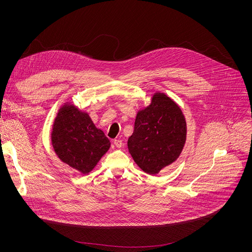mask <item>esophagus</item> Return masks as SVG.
I'll list each match as a JSON object with an SVG mask.
<instances>
[{"label":"esophagus","mask_w":252,"mask_h":252,"mask_svg":"<svg viewBox=\"0 0 252 252\" xmlns=\"http://www.w3.org/2000/svg\"><path fill=\"white\" fill-rule=\"evenodd\" d=\"M114 145L115 146L117 147V148H121L122 146H123V141L122 140H119V139H116V140H114Z\"/></svg>","instance_id":"34e87169"}]
</instances>
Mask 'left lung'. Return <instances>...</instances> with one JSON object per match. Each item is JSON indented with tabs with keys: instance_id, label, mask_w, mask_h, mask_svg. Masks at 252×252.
<instances>
[{
	"instance_id": "1",
	"label": "left lung",
	"mask_w": 252,
	"mask_h": 252,
	"mask_svg": "<svg viewBox=\"0 0 252 252\" xmlns=\"http://www.w3.org/2000/svg\"><path fill=\"white\" fill-rule=\"evenodd\" d=\"M186 135V119L179 105L163 93H155L150 105L137 113L127 148L143 171L156 175L178 159Z\"/></svg>"
}]
</instances>
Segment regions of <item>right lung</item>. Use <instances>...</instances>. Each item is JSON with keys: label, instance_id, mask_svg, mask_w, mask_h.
I'll use <instances>...</instances> for the list:
<instances>
[{"label": "right lung", "instance_id": "add662e5", "mask_svg": "<svg viewBox=\"0 0 252 252\" xmlns=\"http://www.w3.org/2000/svg\"><path fill=\"white\" fill-rule=\"evenodd\" d=\"M51 139L60 160L82 174H89L110 148V141L89 114L69 103L59 109Z\"/></svg>", "mask_w": 252, "mask_h": 252}]
</instances>
